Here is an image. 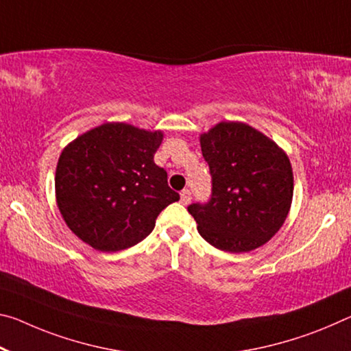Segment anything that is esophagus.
Returning <instances> with one entry per match:
<instances>
[{
    "mask_svg": "<svg viewBox=\"0 0 351 351\" xmlns=\"http://www.w3.org/2000/svg\"><path fill=\"white\" fill-rule=\"evenodd\" d=\"M191 199H192L191 191H187V189H184V191L181 192V203L182 204H189V203H191Z\"/></svg>",
    "mask_w": 351,
    "mask_h": 351,
    "instance_id": "esophagus-1",
    "label": "esophagus"
}]
</instances>
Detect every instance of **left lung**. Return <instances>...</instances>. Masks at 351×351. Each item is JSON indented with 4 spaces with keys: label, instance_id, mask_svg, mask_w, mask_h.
I'll return each mask as SVG.
<instances>
[{
    "label": "left lung",
    "instance_id": "left-lung-1",
    "mask_svg": "<svg viewBox=\"0 0 351 351\" xmlns=\"http://www.w3.org/2000/svg\"><path fill=\"white\" fill-rule=\"evenodd\" d=\"M213 176L206 204L187 208L198 232L230 253L263 247L285 223L293 197V171L286 152L242 121H220L199 136Z\"/></svg>",
    "mask_w": 351,
    "mask_h": 351
}]
</instances>
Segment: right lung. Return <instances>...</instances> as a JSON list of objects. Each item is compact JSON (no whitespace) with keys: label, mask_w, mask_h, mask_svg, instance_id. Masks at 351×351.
Masks as SVG:
<instances>
[{"label":"right lung","mask_w":351,"mask_h":351,"mask_svg":"<svg viewBox=\"0 0 351 351\" xmlns=\"http://www.w3.org/2000/svg\"><path fill=\"white\" fill-rule=\"evenodd\" d=\"M162 131L120 121L77 136L59 156L56 203L82 242L99 252H120L153 231L160 210L180 199L154 164Z\"/></svg>","instance_id":"1"}]
</instances>
